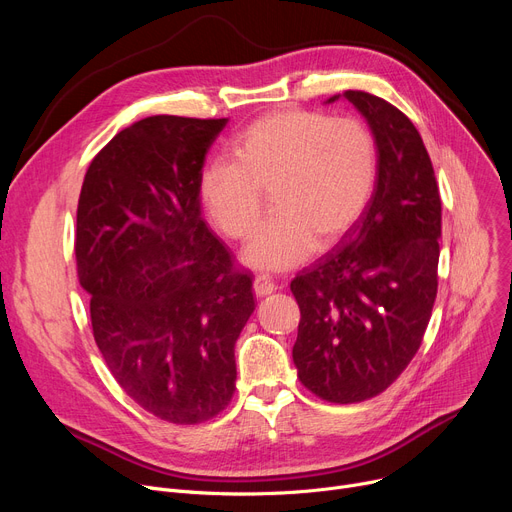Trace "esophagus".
<instances>
[{
	"label": "esophagus",
	"instance_id": "1",
	"mask_svg": "<svg viewBox=\"0 0 512 512\" xmlns=\"http://www.w3.org/2000/svg\"><path fill=\"white\" fill-rule=\"evenodd\" d=\"M274 290H276V284L270 282L267 278H263V276L253 280V292H255V297H259V299L267 297V294H272Z\"/></svg>",
	"mask_w": 512,
	"mask_h": 512
}]
</instances>
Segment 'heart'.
Returning <instances> with one entry per match:
<instances>
[{"label":"heart","mask_w":512,"mask_h":512,"mask_svg":"<svg viewBox=\"0 0 512 512\" xmlns=\"http://www.w3.org/2000/svg\"><path fill=\"white\" fill-rule=\"evenodd\" d=\"M230 159L205 161L197 195L211 228L230 240L253 232L263 193L270 195L276 213L242 253L257 272H284L315 247H334L361 218L378 178V147L365 122L301 107L242 128Z\"/></svg>","instance_id":"heart-1"}]
</instances>
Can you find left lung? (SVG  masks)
<instances>
[{
	"label": "left lung",
	"mask_w": 512,
	"mask_h": 512,
	"mask_svg": "<svg viewBox=\"0 0 512 512\" xmlns=\"http://www.w3.org/2000/svg\"><path fill=\"white\" fill-rule=\"evenodd\" d=\"M344 97L371 126L378 178L342 245L290 282L301 309L292 348L299 380L336 405L378 396L419 351L442 234L440 188L415 124L378 95Z\"/></svg>",
	"instance_id": "8db88e82"
}]
</instances>
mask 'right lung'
I'll return each mask as SVG.
<instances>
[{"label":"right lung","instance_id":"add662e5","mask_svg":"<svg viewBox=\"0 0 512 512\" xmlns=\"http://www.w3.org/2000/svg\"><path fill=\"white\" fill-rule=\"evenodd\" d=\"M228 118L149 116L91 161L76 209V272L107 369L151 415L195 425L234 396V342L255 309L201 218L197 176Z\"/></svg>","mask_w":512,"mask_h":512}]
</instances>
